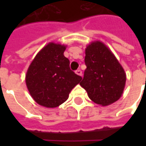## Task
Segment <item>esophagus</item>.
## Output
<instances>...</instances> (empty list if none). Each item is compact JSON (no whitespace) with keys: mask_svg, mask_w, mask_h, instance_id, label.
<instances>
[{"mask_svg":"<svg viewBox=\"0 0 146 146\" xmlns=\"http://www.w3.org/2000/svg\"><path fill=\"white\" fill-rule=\"evenodd\" d=\"M76 73L77 75H79V76H82V71L80 70H76Z\"/></svg>","mask_w":146,"mask_h":146,"instance_id":"esophagus-1","label":"esophagus"}]
</instances>
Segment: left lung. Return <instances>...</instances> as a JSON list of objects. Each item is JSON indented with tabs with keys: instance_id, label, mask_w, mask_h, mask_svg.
<instances>
[{
	"instance_id": "obj_1",
	"label": "left lung",
	"mask_w": 146,
	"mask_h": 146,
	"mask_svg": "<svg viewBox=\"0 0 146 146\" xmlns=\"http://www.w3.org/2000/svg\"><path fill=\"white\" fill-rule=\"evenodd\" d=\"M87 69L80 86L96 104L108 106L122 95L126 82L124 70L114 54L100 41L93 42L85 50Z\"/></svg>"
}]
</instances>
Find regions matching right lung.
<instances>
[{
  "label": "right lung",
  "mask_w": 146,
  "mask_h": 146,
  "mask_svg": "<svg viewBox=\"0 0 146 146\" xmlns=\"http://www.w3.org/2000/svg\"><path fill=\"white\" fill-rule=\"evenodd\" d=\"M64 45L50 43L36 54L26 75L27 88L39 105L57 107L66 101L69 94L82 77L70 70L64 56Z\"/></svg>",
  "instance_id": "1"
}]
</instances>
